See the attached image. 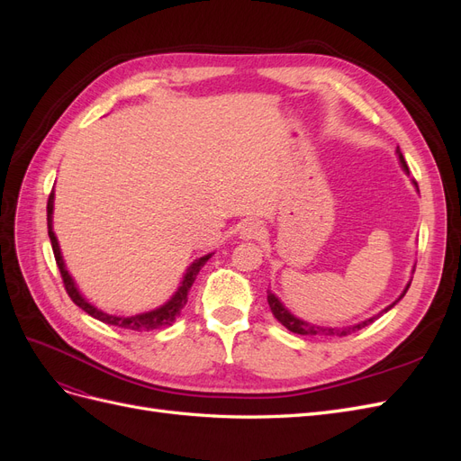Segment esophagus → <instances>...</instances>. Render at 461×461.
<instances>
[{
    "label": "esophagus",
    "mask_w": 461,
    "mask_h": 461,
    "mask_svg": "<svg viewBox=\"0 0 461 461\" xmlns=\"http://www.w3.org/2000/svg\"><path fill=\"white\" fill-rule=\"evenodd\" d=\"M261 232H263L261 222H259V221H254V219H248V221H244L242 225H240V229H239V234H240V239H242V240H252V239H258V236H261Z\"/></svg>",
    "instance_id": "obj_1"
}]
</instances>
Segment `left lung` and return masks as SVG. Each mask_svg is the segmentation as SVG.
I'll list each match as a JSON object with an SVG mask.
<instances>
[{"mask_svg":"<svg viewBox=\"0 0 461 461\" xmlns=\"http://www.w3.org/2000/svg\"><path fill=\"white\" fill-rule=\"evenodd\" d=\"M396 156H398V161H400V165H402V169L406 171V173H410V169H408V163H406V159H403V156H402V151H400V148H396ZM413 186H415V190L420 192V188H417V183L413 180ZM410 285L411 283H408L406 285V288L402 290V294L390 303V305H386L384 310H381L379 313H375L373 317H369V319H366V321H359V323H356V325H348V327H323V325H313V323H308V321H303V319H300V317H296L294 313H290V310L288 308H285V303L278 300L271 290H267V302H269V308H271V312H273V315H275V319L278 321V323H281L283 327H286L290 332H296V334H308V337H348V334H352V332H356V330H359V329H364V327H367V325H371L375 319H379L383 313H386L388 310H393L394 305L406 296V292H408V288H410Z\"/></svg>","mask_w":461,"mask_h":461,"instance_id":"1","label":"left lung"}]
</instances>
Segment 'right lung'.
Here are the masks:
<instances>
[{
  "label": "right lung",
  "mask_w": 461,
  "mask_h": 461,
  "mask_svg": "<svg viewBox=\"0 0 461 461\" xmlns=\"http://www.w3.org/2000/svg\"><path fill=\"white\" fill-rule=\"evenodd\" d=\"M53 198H55V194L51 190L50 200H48V234H50V240H51L55 261H58V267H59L61 276H63V285H65L67 294L71 296V300L78 305V308L85 310L94 319L102 321V323L122 327V329H132V330H153V329H163V327L173 325L175 319L180 313V310H183L185 305H186V302H188V292H190L194 281H196L200 269L203 267V265L207 263V259L212 258L213 254H207L203 258L194 259L190 267L186 269L183 281H180V286L176 288L175 294L169 300H167L163 305H159V308L151 310V312L138 313V315H129V317H124V315H121V317L119 315H109V313H105L102 310H97L95 305H92L85 296L80 294L75 281H73V276L68 275V271L65 267V261H63V256H61V248H59V242H58V236H55V232H53Z\"/></svg>",
  "instance_id": "right-lung-1"
}]
</instances>
